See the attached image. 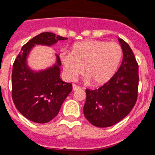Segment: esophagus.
<instances>
[{"instance_id": "esophagus-1", "label": "esophagus", "mask_w": 155, "mask_h": 155, "mask_svg": "<svg viewBox=\"0 0 155 155\" xmlns=\"http://www.w3.org/2000/svg\"><path fill=\"white\" fill-rule=\"evenodd\" d=\"M79 89H80V87H78L77 85H75V84H73V85H72V90H73L74 91H77V90Z\"/></svg>"}]
</instances>
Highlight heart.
Wrapping results in <instances>:
<instances>
[{"mask_svg": "<svg viewBox=\"0 0 155 155\" xmlns=\"http://www.w3.org/2000/svg\"><path fill=\"white\" fill-rule=\"evenodd\" d=\"M122 49L115 42L91 40L74 44L70 53H61L65 76L74 80L82 71L85 82L100 86L111 80L121 61Z\"/></svg>", "mask_w": 155, "mask_h": 155, "instance_id": "1", "label": "heart"}]
</instances>
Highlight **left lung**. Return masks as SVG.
<instances>
[{"instance_id": "8db88e82", "label": "left lung", "mask_w": 155, "mask_h": 155, "mask_svg": "<svg viewBox=\"0 0 155 155\" xmlns=\"http://www.w3.org/2000/svg\"><path fill=\"white\" fill-rule=\"evenodd\" d=\"M118 41L123 51L119 69L98 89L86 90L84 116L98 128L117 124L131 112L137 99L139 66L128 44L121 38H118Z\"/></svg>"}]
</instances>
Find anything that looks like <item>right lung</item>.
I'll return each instance as SVG.
<instances>
[{
    "label": "right lung",
    "mask_w": 155,
    "mask_h": 155,
    "mask_svg": "<svg viewBox=\"0 0 155 155\" xmlns=\"http://www.w3.org/2000/svg\"><path fill=\"white\" fill-rule=\"evenodd\" d=\"M68 38L43 32L23 45L15 60L12 73V95L18 111L31 121L44 124L59 113L64 101L72 90L71 84L61 79V62L56 54V63L44 70L35 71L27 64L30 52L35 45L51 46Z\"/></svg>",
    "instance_id": "1"
}]
</instances>
